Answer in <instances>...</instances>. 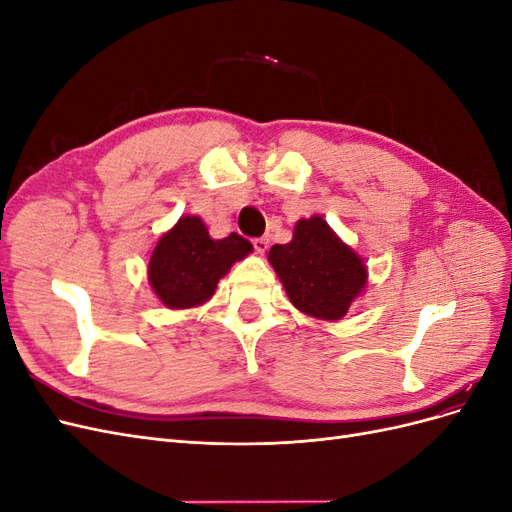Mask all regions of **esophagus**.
<instances>
[{
    "mask_svg": "<svg viewBox=\"0 0 512 512\" xmlns=\"http://www.w3.org/2000/svg\"><path fill=\"white\" fill-rule=\"evenodd\" d=\"M252 243H254V250L258 254H265L267 252V247H269V239L267 237H256Z\"/></svg>",
    "mask_w": 512,
    "mask_h": 512,
    "instance_id": "34e87169",
    "label": "esophagus"
}]
</instances>
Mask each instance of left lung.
<instances>
[{
  "label": "left lung",
  "instance_id": "8db88e82",
  "mask_svg": "<svg viewBox=\"0 0 512 512\" xmlns=\"http://www.w3.org/2000/svg\"><path fill=\"white\" fill-rule=\"evenodd\" d=\"M269 260L292 305L320 320L342 318L367 282L363 260L320 215L294 226L292 241L273 245Z\"/></svg>",
  "mask_w": 512,
  "mask_h": 512
}]
</instances>
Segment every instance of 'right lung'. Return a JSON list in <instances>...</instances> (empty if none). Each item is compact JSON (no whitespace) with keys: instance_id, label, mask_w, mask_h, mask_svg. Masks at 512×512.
Returning <instances> with one entry per match:
<instances>
[{"instance_id":"1","label":"right lung","mask_w":512,"mask_h":512,"mask_svg":"<svg viewBox=\"0 0 512 512\" xmlns=\"http://www.w3.org/2000/svg\"><path fill=\"white\" fill-rule=\"evenodd\" d=\"M252 252V243L237 232L213 241L194 215L181 218L158 241L149 260V282L166 307H194L215 292L232 262Z\"/></svg>"}]
</instances>
